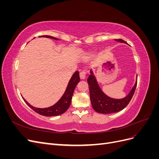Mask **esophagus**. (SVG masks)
<instances>
[{"instance_id": "esophagus-1", "label": "esophagus", "mask_w": 159, "mask_h": 159, "mask_svg": "<svg viewBox=\"0 0 159 159\" xmlns=\"http://www.w3.org/2000/svg\"><path fill=\"white\" fill-rule=\"evenodd\" d=\"M85 76H86V72L84 70L81 71L80 73V79L81 80H84L85 78Z\"/></svg>"}]
</instances>
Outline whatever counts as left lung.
Here are the masks:
<instances>
[{
	"label": "left lung",
	"mask_w": 159,
	"mask_h": 159,
	"mask_svg": "<svg viewBox=\"0 0 159 159\" xmlns=\"http://www.w3.org/2000/svg\"><path fill=\"white\" fill-rule=\"evenodd\" d=\"M115 41L121 43H127L122 39H115ZM89 84V94L91 105L96 112L99 113H112L120 111L125 107L132 99L133 95L135 91L137 84V81L129 93L122 99H113L105 94L101 89L99 85L96 80L95 77L92 70H90V75L88 79Z\"/></svg>",
	"instance_id": "8db88e82"
}]
</instances>
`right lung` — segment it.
<instances>
[{"label":"right lung","mask_w":159,"mask_h":159,"mask_svg":"<svg viewBox=\"0 0 159 159\" xmlns=\"http://www.w3.org/2000/svg\"><path fill=\"white\" fill-rule=\"evenodd\" d=\"M39 37H45V38H52V39L54 40H59L56 38H54L51 36H48V35H44L41 36ZM80 75H79V71H76L75 73L71 76L70 80L69 81V83L67 86L64 95L61 96V98L60 99V100L56 103L54 105H53L52 106L46 107V108H37L35 107H33L32 105L27 102L24 99V101L26 102V103L35 112L38 113V114L44 115V116L46 117H53V116H57V115H60L61 114H63L65 113L68 109L69 108L70 105L71 104V98L72 95H73L74 89L76 87L77 84L80 82Z\"/></svg>","instance_id":"right-lung-1"}]
</instances>
